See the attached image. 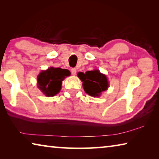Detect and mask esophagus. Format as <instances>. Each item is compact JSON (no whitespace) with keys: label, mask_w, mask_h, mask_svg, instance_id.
Masks as SVG:
<instances>
[{"label":"esophagus","mask_w":159,"mask_h":159,"mask_svg":"<svg viewBox=\"0 0 159 159\" xmlns=\"http://www.w3.org/2000/svg\"><path fill=\"white\" fill-rule=\"evenodd\" d=\"M77 70H76V68H72L71 69V74L72 75H74V76H75V75L76 74V71Z\"/></svg>","instance_id":"esophagus-1"}]
</instances>
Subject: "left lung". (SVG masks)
Segmentation results:
<instances>
[{
	"mask_svg": "<svg viewBox=\"0 0 159 159\" xmlns=\"http://www.w3.org/2000/svg\"><path fill=\"white\" fill-rule=\"evenodd\" d=\"M78 76L83 81L85 92L94 98L100 96L102 93L107 90L109 87L106 75L101 74L98 69L88 71L85 74L79 72Z\"/></svg>",
	"mask_w": 159,
	"mask_h": 159,
	"instance_id": "left-lung-1",
	"label": "left lung"
}]
</instances>
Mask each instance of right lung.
Masks as SVG:
<instances>
[{
	"instance_id": "obj_1",
	"label": "right lung",
	"mask_w": 159,
	"mask_h": 159,
	"mask_svg": "<svg viewBox=\"0 0 159 159\" xmlns=\"http://www.w3.org/2000/svg\"><path fill=\"white\" fill-rule=\"evenodd\" d=\"M70 76L68 69L50 67L37 76L38 88L47 97H53L60 92L62 80Z\"/></svg>"
}]
</instances>
